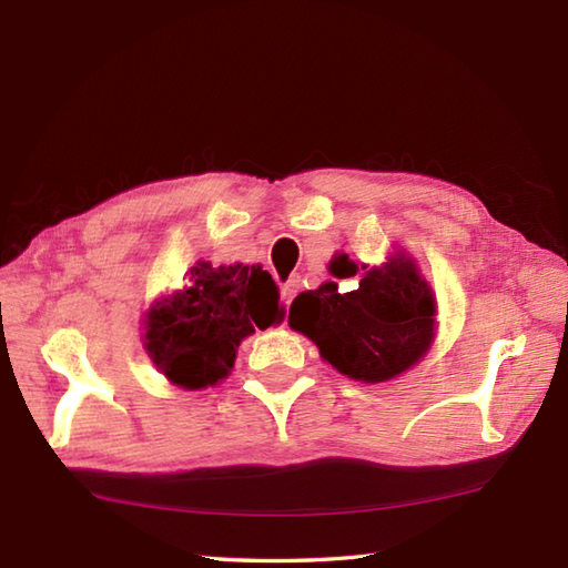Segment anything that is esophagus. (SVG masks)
I'll return each instance as SVG.
<instances>
[{"label": "esophagus", "instance_id": "34e87169", "mask_svg": "<svg viewBox=\"0 0 568 568\" xmlns=\"http://www.w3.org/2000/svg\"><path fill=\"white\" fill-rule=\"evenodd\" d=\"M297 291H300V277L293 275L291 281H285L283 287H281V295H283V300H285V305L293 303V297L297 295Z\"/></svg>", "mask_w": 568, "mask_h": 568}]
</instances>
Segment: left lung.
I'll list each match as a JSON object with an SVG mask.
<instances>
[{
  "mask_svg": "<svg viewBox=\"0 0 568 568\" xmlns=\"http://www.w3.org/2000/svg\"><path fill=\"white\" fill-rule=\"evenodd\" d=\"M356 291L339 293L334 281L300 293L287 324L315 342L320 356L346 378L385 383L413 368L437 334V295L405 248L381 265L361 263ZM358 265L342 263L334 277H354Z\"/></svg>",
  "mask_w": 568,
  "mask_h": 568,
  "instance_id": "1",
  "label": "left lung"
}]
</instances>
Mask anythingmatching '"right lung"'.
Wrapping results in <instances>:
<instances>
[{"label":"right lung","instance_id":"right-lung-1","mask_svg":"<svg viewBox=\"0 0 568 568\" xmlns=\"http://www.w3.org/2000/svg\"><path fill=\"white\" fill-rule=\"evenodd\" d=\"M277 285L263 265H192L183 291L155 297L143 315V348L178 388L202 390L234 368L239 344L283 322Z\"/></svg>","mask_w":568,"mask_h":568}]
</instances>
